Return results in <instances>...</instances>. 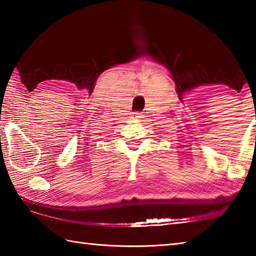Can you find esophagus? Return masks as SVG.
<instances>
[{"mask_svg": "<svg viewBox=\"0 0 256 256\" xmlns=\"http://www.w3.org/2000/svg\"><path fill=\"white\" fill-rule=\"evenodd\" d=\"M133 118H142V113H140V112H134V113H133Z\"/></svg>", "mask_w": 256, "mask_h": 256, "instance_id": "34e87169", "label": "esophagus"}]
</instances>
